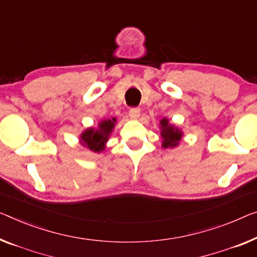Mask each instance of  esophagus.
<instances>
[{
	"label": "esophagus",
	"mask_w": 257,
	"mask_h": 257,
	"mask_svg": "<svg viewBox=\"0 0 257 257\" xmlns=\"http://www.w3.org/2000/svg\"><path fill=\"white\" fill-rule=\"evenodd\" d=\"M141 115V109L137 108V107H135V108H130L129 110V116L134 118V120H137V118L140 117Z\"/></svg>",
	"instance_id": "obj_1"
}]
</instances>
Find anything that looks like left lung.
<instances>
[{"label": "left lung", "mask_w": 257, "mask_h": 257, "mask_svg": "<svg viewBox=\"0 0 257 257\" xmlns=\"http://www.w3.org/2000/svg\"><path fill=\"white\" fill-rule=\"evenodd\" d=\"M160 125V141H162V148L164 149H174L179 147L180 142L183 137L182 130L178 125L171 123L167 117H163L159 121Z\"/></svg>", "instance_id": "1"}]
</instances>
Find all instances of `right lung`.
Listing matches in <instances>:
<instances>
[{
	"label": "right lung",
	"mask_w": 257,
	"mask_h": 257,
	"mask_svg": "<svg viewBox=\"0 0 257 257\" xmlns=\"http://www.w3.org/2000/svg\"><path fill=\"white\" fill-rule=\"evenodd\" d=\"M116 118H104L99 121L97 127L86 128L79 135V144L90 151L100 153L105 151L106 143L109 140L114 127L116 124Z\"/></svg>",
	"instance_id": "add662e5"
}]
</instances>
